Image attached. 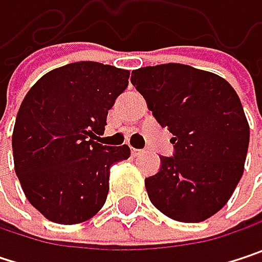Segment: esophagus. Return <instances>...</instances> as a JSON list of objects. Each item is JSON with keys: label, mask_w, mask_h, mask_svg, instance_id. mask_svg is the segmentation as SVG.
Returning <instances> with one entry per match:
<instances>
[{"label": "esophagus", "mask_w": 262, "mask_h": 262, "mask_svg": "<svg viewBox=\"0 0 262 262\" xmlns=\"http://www.w3.org/2000/svg\"><path fill=\"white\" fill-rule=\"evenodd\" d=\"M141 153H142V150H139V148H133V147H132V155H133V156H139Z\"/></svg>", "instance_id": "1"}]
</instances>
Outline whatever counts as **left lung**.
<instances>
[{
    "mask_svg": "<svg viewBox=\"0 0 262 262\" xmlns=\"http://www.w3.org/2000/svg\"><path fill=\"white\" fill-rule=\"evenodd\" d=\"M132 83L174 136V156H161L159 171L145 179L150 202L176 222L212 217L235 191L249 147V123L234 88L182 63L135 70Z\"/></svg>",
    "mask_w": 262,
    "mask_h": 262,
    "instance_id": "obj_1",
    "label": "left lung"
}]
</instances>
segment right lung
Masks as SVG:
<instances>
[{
	"instance_id": "right-lung-1",
	"label": "right lung",
	"mask_w": 262,
	"mask_h": 262,
	"mask_svg": "<svg viewBox=\"0 0 262 262\" xmlns=\"http://www.w3.org/2000/svg\"><path fill=\"white\" fill-rule=\"evenodd\" d=\"M129 76L111 65L74 62L51 70L27 92L12 135L13 162L27 200L47 220L77 225L103 208L111 167L130 148L95 138Z\"/></svg>"
}]
</instances>
